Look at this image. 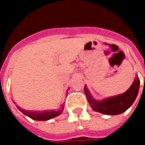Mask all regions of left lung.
Masks as SVG:
<instances>
[{
	"label": "left lung",
	"mask_w": 145,
	"mask_h": 145,
	"mask_svg": "<svg viewBox=\"0 0 145 145\" xmlns=\"http://www.w3.org/2000/svg\"><path fill=\"white\" fill-rule=\"evenodd\" d=\"M139 85L140 80L139 77L137 76L132 85L126 91L100 100L93 98L86 86L84 87V91L93 110L108 116H116L124 112L132 105L139 93Z\"/></svg>",
	"instance_id": "1"
}]
</instances>
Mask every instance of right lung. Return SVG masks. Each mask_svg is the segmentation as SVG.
Segmentation results:
<instances>
[{
	"mask_svg": "<svg viewBox=\"0 0 145 145\" xmlns=\"http://www.w3.org/2000/svg\"><path fill=\"white\" fill-rule=\"evenodd\" d=\"M68 91V89H67ZM14 103V102L13 101ZM15 104V103H14ZM16 107L19 109V110L21 111L24 115H25L27 117L30 118L31 119L35 120H38V121H44V120H48L50 119H52L54 118H56L61 115V112L64 110V104L58 110H26L22 108H20L16 105Z\"/></svg>",
	"mask_w": 145,
	"mask_h": 145,
	"instance_id": "add662e5",
	"label": "right lung"
}]
</instances>
